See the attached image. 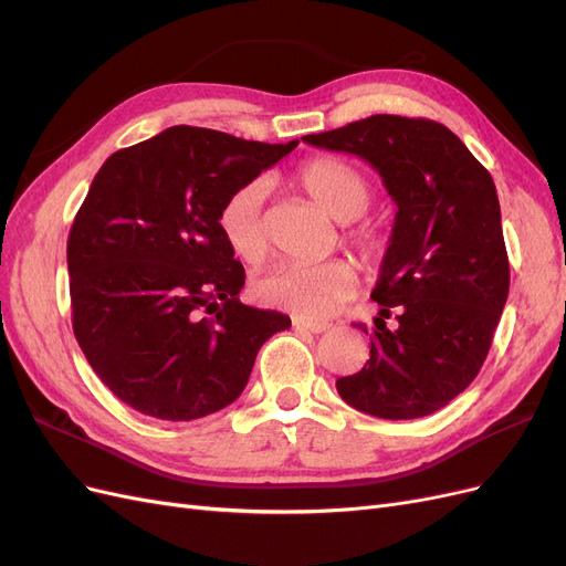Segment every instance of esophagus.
Masks as SVG:
<instances>
[{
  "label": "esophagus",
  "instance_id": "esophagus-1",
  "mask_svg": "<svg viewBox=\"0 0 566 566\" xmlns=\"http://www.w3.org/2000/svg\"><path fill=\"white\" fill-rule=\"evenodd\" d=\"M293 325L297 331H306V333H314V335L325 333L331 328V323H325V321H304V318H295Z\"/></svg>",
  "mask_w": 566,
  "mask_h": 566
}]
</instances>
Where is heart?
Wrapping results in <instances>:
<instances>
[{
  "instance_id": "heart-1",
  "label": "heart",
  "mask_w": 566,
  "mask_h": 566,
  "mask_svg": "<svg viewBox=\"0 0 566 566\" xmlns=\"http://www.w3.org/2000/svg\"><path fill=\"white\" fill-rule=\"evenodd\" d=\"M297 181L321 208L339 224L358 219L370 202V186L345 160L316 158L300 167ZM266 188L262 181H250L224 200L219 210V231L235 256L248 264L262 262L269 252L264 229ZM352 245L366 262L378 260L385 241L378 231L356 229L349 233ZM356 285V271L345 260H333L316 266L281 264L266 271L252 285L254 297L273 310L293 312L300 318L328 316L335 306L349 297Z\"/></svg>"
}]
</instances>
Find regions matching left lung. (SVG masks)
Wrapping results in <instances>:
<instances>
[{
  "instance_id": "1",
  "label": "left lung",
  "mask_w": 566,
  "mask_h": 566,
  "mask_svg": "<svg viewBox=\"0 0 566 566\" xmlns=\"http://www.w3.org/2000/svg\"><path fill=\"white\" fill-rule=\"evenodd\" d=\"M302 142L366 160L397 217L370 297L366 366L339 378L356 410L413 420L447 406L476 378L510 290L495 184L458 136L434 119L370 115ZM398 325L389 332L384 318Z\"/></svg>"
}]
</instances>
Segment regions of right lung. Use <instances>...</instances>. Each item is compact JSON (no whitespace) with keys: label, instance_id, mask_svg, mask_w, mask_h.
Returning <instances> with one entry per match:
<instances>
[{"label":"right lung","instance_id":"right-lung-1","mask_svg":"<svg viewBox=\"0 0 566 566\" xmlns=\"http://www.w3.org/2000/svg\"><path fill=\"white\" fill-rule=\"evenodd\" d=\"M297 144L177 125L101 165L67 235V273L77 345L119 401L160 420L217 413L290 328L238 300L245 269L217 219Z\"/></svg>","mask_w":566,"mask_h":566}]
</instances>
